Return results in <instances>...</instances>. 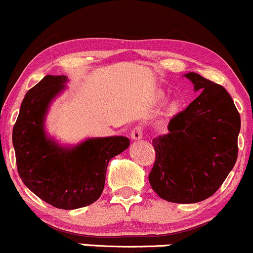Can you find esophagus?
I'll list each match as a JSON object with an SVG mask.
<instances>
[{"label":"esophagus","instance_id":"1","mask_svg":"<svg viewBox=\"0 0 253 253\" xmlns=\"http://www.w3.org/2000/svg\"><path fill=\"white\" fill-rule=\"evenodd\" d=\"M130 138H132V140H140V139H143V127H134L132 132H130Z\"/></svg>","mask_w":253,"mask_h":253}]
</instances>
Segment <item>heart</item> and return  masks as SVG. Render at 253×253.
Segmentation results:
<instances>
[{
    "label": "heart",
    "instance_id": "1",
    "mask_svg": "<svg viewBox=\"0 0 253 253\" xmlns=\"http://www.w3.org/2000/svg\"><path fill=\"white\" fill-rule=\"evenodd\" d=\"M176 108H177V103L176 102H173V103L170 104V109L173 110V109H176Z\"/></svg>",
    "mask_w": 253,
    "mask_h": 253
}]
</instances>
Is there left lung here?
Instances as JSON below:
<instances>
[{
    "label": "left lung",
    "instance_id": "8db88e82",
    "mask_svg": "<svg viewBox=\"0 0 253 253\" xmlns=\"http://www.w3.org/2000/svg\"><path fill=\"white\" fill-rule=\"evenodd\" d=\"M199 96L152 140L156 161L149 175L159 197L196 203L213 195L238 157L240 115L223 86L195 72L184 75Z\"/></svg>",
    "mask_w": 253,
    "mask_h": 253
}]
</instances>
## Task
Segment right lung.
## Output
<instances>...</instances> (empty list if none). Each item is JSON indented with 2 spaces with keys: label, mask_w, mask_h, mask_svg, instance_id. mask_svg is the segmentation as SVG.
Returning <instances> with one entry per match:
<instances>
[{
  "label": "right lung",
  "mask_w": 253,
  "mask_h": 253,
  "mask_svg": "<svg viewBox=\"0 0 253 253\" xmlns=\"http://www.w3.org/2000/svg\"><path fill=\"white\" fill-rule=\"evenodd\" d=\"M66 82V76L47 75L28 90L14 125L13 146L17 172L32 193L56 208L77 210L101 196L109 161L129 146V139L89 138L64 146L48 135L46 115Z\"/></svg>",
  "instance_id": "1"
}]
</instances>
